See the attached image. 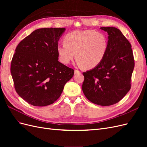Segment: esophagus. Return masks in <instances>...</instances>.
<instances>
[{"label": "esophagus", "mask_w": 147, "mask_h": 147, "mask_svg": "<svg viewBox=\"0 0 147 147\" xmlns=\"http://www.w3.org/2000/svg\"><path fill=\"white\" fill-rule=\"evenodd\" d=\"M74 73H75V74H77L80 73V71H78V70H75Z\"/></svg>", "instance_id": "esophagus-1"}]
</instances>
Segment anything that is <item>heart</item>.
Returning a JSON list of instances; mask_svg holds the SVG:
<instances>
[{"label": "heart", "instance_id": "1", "mask_svg": "<svg viewBox=\"0 0 147 147\" xmlns=\"http://www.w3.org/2000/svg\"><path fill=\"white\" fill-rule=\"evenodd\" d=\"M64 41L57 45V51L64 64H69L76 54L78 65L94 68L104 59L107 51V39L95 30L72 31L65 35Z\"/></svg>", "mask_w": 147, "mask_h": 147}]
</instances>
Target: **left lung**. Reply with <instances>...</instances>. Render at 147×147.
<instances>
[{"label": "left lung", "instance_id": "left-lung-1", "mask_svg": "<svg viewBox=\"0 0 147 147\" xmlns=\"http://www.w3.org/2000/svg\"><path fill=\"white\" fill-rule=\"evenodd\" d=\"M108 34V48L104 59L83 72L82 90L92 103L109 106L117 103L131 89L134 59L131 43L118 29L100 28Z\"/></svg>", "mask_w": 147, "mask_h": 147}]
</instances>
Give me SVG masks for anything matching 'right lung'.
Wrapping results in <instances>:
<instances>
[{"mask_svg":"<svg viewBox=\"0 0 147 147\" xmlns=\"http://www.w3.org/2000/svg\"><path fill=\"white\" fill-rule=\"evenodd\" d=\"M65 28L35 30L18 45L11 74L18 95L34 106L52 104L59 99L74 70L58 61L57 42Z\"/></svg>","mask_w":147,"mask_h":147,"instance_id":"1","label":"right lung"}]
</instances>
